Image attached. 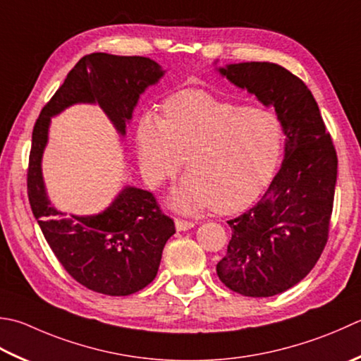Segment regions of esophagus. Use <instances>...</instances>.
<instances>
[{"label":"esophagus","instance_id":"1","mask_svg":"<svg viewBox=\"0 0 361 361\" xmlns=\"http://www.w3.org/2000/svg\"><path fill=\"white\" fill-rule=\"evenodd\" d=\"M194 222L190 221H183V219H175V228L178 231H186V230H190L194 227Z\"/></svg>","mask_w":361,"mask_h":361}]
</instances>
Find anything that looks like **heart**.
<instances>
[{"label":"heart","mask_w":361,"mask_h":361,"mask_svg":"<svg viewBox=\"0 0 361 361\" xmlns=\"http://www.w3.org/2000/svg\"><path fill=\"white\" fill-rule=\"evenodd\" d=\"M139 166L150 186L180 171L172 192L185 213L213 207L231 214L255 203L274 178L283 148V126L269 109L247 108L202 90L167 98L162 118L147 114L136 130Z\"/></svg>","instance_id":"heart-1"}]
</instances>
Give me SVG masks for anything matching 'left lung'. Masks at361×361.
Segmentation results:
<instances>
[{"instance_id": "8db88e82", "label": "left lung", "mask_w": 361, "mask_h": 361, "mask_svg": "<svg viewBox=\"0 0 361 361\" xmlns=\"http://www.w3.org/2000/svg\"><path fill=\"white\" fill-rule=\"evenodd\" d=\"M217 72L272 106L285 134V159L255 207L231 219L217 277L247 298H271L298 285L327 244L338 158L305 82L272 62H241Z\"/></svg>"}]
</instances>
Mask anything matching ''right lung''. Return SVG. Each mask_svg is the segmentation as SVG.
Segmentation results:
<instances>
[{
    "label": "right lung",
    "mask_w": 361,
    "mask_h": 361,
    "mask_svg": "<svg viewBox=\"0 0 361 361\" xmlns=\"http://www.w3.org/2000/svg\"><path fill=\"white\" fill-rule=\"evenodd\" d=\"M164 73L144 56L87 54L70 70L34 125L27 169L32 214L63 269L95 293L130 295L152 283L175 224L161 213L152 192L136 186H125L98 214L67 216L54 208L42 175L49 123L73 104H98L125 136L140 95Z\"/></svg>",
    "instance_id": "right-lung-1"
}]
</instances>
